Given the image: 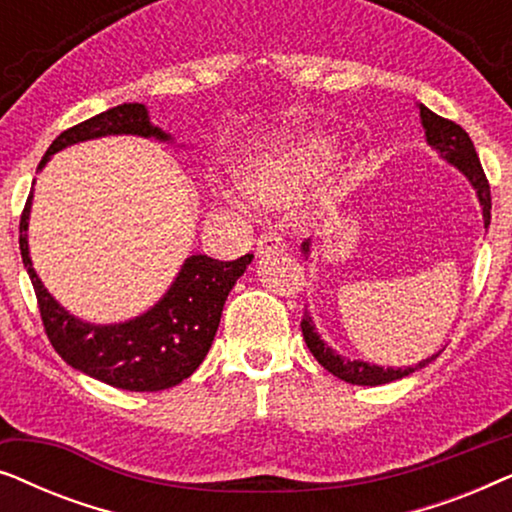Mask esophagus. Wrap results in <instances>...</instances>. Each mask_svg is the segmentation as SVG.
<instances>
[{"mask_svg": "<svg viewBox=\"0 0 512 512\" xmlns=\"http://www.w3.org/2000/svg\"><path fill=\"white\" fill-rule=\"evenodd\" d=\"M284 249V240L277 233H261L256 242V251L258 254H270V251H279Z\"/></svg>", "mask_w": 512, "mask_h": 512, "instance_id": "obj_1", "label": "esophagus"}]
</instances>
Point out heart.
Returning a JSON list of instances; mask_svg holds the SVG:
<instances>
[{"label": "heart", "instance_id": "heart-1", "mask_svg": "<svg viewBox=\"0 0 512 512\" xmlns=\"http://www.w3.org/2000/svg\"><path fill=\"white\" fill-rule=\"evenodd\" d=\"M328 156H331V146L321 139H310V142L293 146L282 156L249 167L244 174V186L256 200L284 202L319 177Z\"/></svg>", "mask_w": 512, "mask_h": 512}]
</instances>
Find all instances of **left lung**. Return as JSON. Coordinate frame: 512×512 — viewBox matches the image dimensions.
I'll list each match as a JSON object with an SVG mask.
<instances>
[{"label": "left lung", "instance_id": "1", "mask_svg": "<svg viewBox=\"0 0 512 512\" xmlns=\"http://www.w3.org/2000/svg\"><path fill=\"white\" fill-rule=\"evenodd\" d=\"M419 116H422V125L426 130V142H429L433 149H436L440 156L445 160H450L452 165H457L461 172L466 174L468 181H471L475 191H478V200L482 205V219H485V228L489 226V219H492V195H489V181L485 177V170H482L478 153H475V146L468 137V132L457 125L450 118H443L438 114H433L431 109H426L424 104H419ZM303 251L307 254L310 251V240L303 244ZM300 328H303V338L310 347V352L314 354L321 366H324L328 373H333L340 380L352 382V384H366V387H375V384H387L394 380H401V377L415 373V370L424 368L426 363L436 359L419 361L417 366L410 368H380V366H370V363L363 361H349L342 359L340 354H335L331 347L326 345L324 340L319 338V333L314 331L312 317L305 312L303 321H300Z\"/></svg>", "mask_w": 512, "mask_h": 512}]
</instances>
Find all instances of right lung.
Wrapping results in <instances>:
<instances>
[{
	"mask_svg": "<svg viewBox=\"0 0 512 512\" xmlns=\"http://www.w3.org/2000/svg\"><path fill=\"white\" fill-rule=\"evenodd\" d=\"M104 135L170 139L149 123L144 104H118L60 132L37 170L55 151ZM30 205L32 193L20 214V256L37 293L41 324L55 352L72 368L116 389L163 391L191 377L212 347L230 289L254 256L247 254L237 261H216L202 254L186 258L170 291L149 312L125 324L93 326L74 319L55 303L34 272L25 235Z\"/></svg>",
	"mask_w": 512,
	"mask_h": 512,
	"instance_id": "add662e5",
	"label": "right lung"
}]
</instances>
